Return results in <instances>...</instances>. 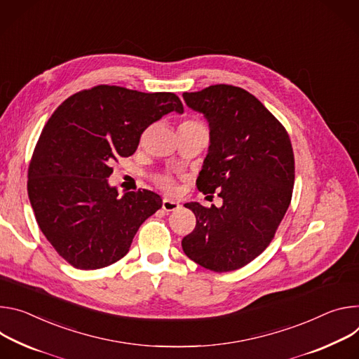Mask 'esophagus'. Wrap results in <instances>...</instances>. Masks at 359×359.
Segmentation results:
<instances>
[{
  "label": "esophagus",
  "mask_w": 359,
  "mask_h": 359,
  "mask_svg": "<svg viewBox=\"0 0 359 359\" xmlns=\"http://www.w3.org/2000/svg\"><path fill=\"white\" fill-rule=\"evenodd\" d=\"M180 208V203L168 200V198H164L163 200V210L164 211H177Z\"/></svg>",
  "instance_id": "esophagus-1"
}]
</instances>
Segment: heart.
Wrapping results in <instances>:
<instances>
[{"label":"heart","instance_id":"1","mask_svg":"<svg viewBox=\"0 0 359 359\" xmlns=\"http://www.w3.org/2000/svg\"><path fill=\"white\" fill-rule=\"evenodd\" d=\"M181 126L196 127V126H203V124L198 123V121H194V119H187V121H184ZM155 181H156V184H158L159 187L167 189V191H174V189H175V181H174V178L170 177V175H159V177H156Z\"/></svg>","mask_w":359,"mask_h":359}]
</instances>
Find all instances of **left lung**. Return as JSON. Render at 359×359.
Masks as SVG:
<instances>
[{
    "instance_id": "1",
    "label": "left lung",
    "mask_w": 359,
    "mask_h": 359,
    "mask_svg": "<svg viewBox=\"0 0 359 359\" xmlns=\"http://www.w3.org/2000/svg\"><path fill=\"white\" fill-rule=\"evenodd\" d=\"M182 97L210 126L211 144L196 188L222 198L219 208L185 204L196 225L182 238V250L214 272L240 269L269 245L290 207L291 140L262 102L240 87L218 84Z\"/></svg>"
}]
</instances>
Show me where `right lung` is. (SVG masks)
Segmentation results:
<instances>
[{
  "label": "right lung",
  "instance_id": "obj_1",
  "mask_svg": "<svg viewBox=\"0 0 359 359\" xmlns=\"http://www.w3.org/2000/svg\"><path fill=\"white\" fill-rule=\"evenodd\" d=\"M184 112L172 93L97 86L67 98L51 115L28 168L36 224L60 257L78 269L121 259L141 224L163 207L142 189L118 198L112 164L135 152L141 134L168 112Z\"/></svg>",
  "mask_w": 359,
  "mask_h": 359
}]
</instances>
